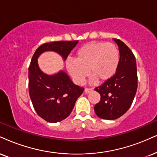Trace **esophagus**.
Instances as JSON below:
<instances>
[{"instance_id": "34e87169", "label": "esophagus", "mask_w": 157, "mask_h": 157, "mask_svg": "<svg viewBox=\"0 0 157 157\" xmlns=\"http://www.w3.org/2000/svg\"><path fill=\"white\" fill-rule=\"evenodd\" d=\"M91 91H92V88H85L84 92L85 93H89Z\"/></svg>"}]
</instances>
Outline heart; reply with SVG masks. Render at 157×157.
Listing matches in <instances>:
<instances>
[{
    "mask_svg": "<svg viewBox=\"0 0 157 157\" xmlns=\"http://www.w3.org/2000/svg\"><path fill=\"white\" fill-rule=\"evenodd\" d=\"M74 61H67L66 67L74 82L82 84L89 73L99 82H104L117 72L119 52L117 46L106 42H91L75 52Z\"/></svg>",
    "mask_w": 157,
    "mask_h": 157,
    "instance_id": "1",
    "label": "heart"
}]
</instances>
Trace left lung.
Here are the masks:
<instances>
[{"label": "left lung", "mask_w": 157, "mask_h": 157, "mask_svg": "<svg viewBox=\"0 0 157 157\" xmlns=\"http://www.w3.org/2000/svg\"><path fill=\"white\" fill-rule=\"evenodd\" d=\"M119 46V63L117 72L103 84L95 87L100 100L94 105L98 117L113 120L124 115L132 105L138 88L136 59L130 49L121 40L114 38Z\"/></svg>", "instance_id": "left-lung-1"}]
</instances>
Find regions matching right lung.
Returning <instances> with one entry per match:
<instances>
[{"mask_svg": "<svg viewBox=\"0 0 157 157\" xmlns=\"http://www.w3.org/2000/svg\"><path fill=\"white\" fill-rule=\"evenodd\" d=\"M78 42L61 40L44 44L32 57L28 68L29 94L36 113L48 122H59L68 117L84 88L73 84L63 71L54 75L44 74L38 66L37 58L42 52L55 51L65 59Z\"/></svg>", "mask_w": 157, "mask_h": 157, "instance_id": "add662e5", "label": "right lung"}]
</instances>
